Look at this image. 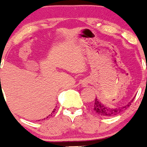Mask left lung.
Instances as JSON below:
<instances>
[{
  "mask_svg": "<svg viewBox=\"0 0 147 147\" xmlns=\"http://www.w3.org/2000/svg\"><path fill=\"white\" fill-rule=\"evenodd\" d=\"M133 100H134V98L131 101L129 102V103H127V105H124L122 107H120L119 108H109L105 106V105H103L102 103L100 102L98 99L96 97L94 102L93 110L94 111V112L96 114H98L102 116H105V117L116 116V115L121 113L122 111L126 110L127 108H129L131 105V103L133 102Z\"/></svg>",
  "mask_w": 147,
  "mask_h": 147,
  "instance_id": "left-lung-1",
  "label": "left lung"
}]
</instances>
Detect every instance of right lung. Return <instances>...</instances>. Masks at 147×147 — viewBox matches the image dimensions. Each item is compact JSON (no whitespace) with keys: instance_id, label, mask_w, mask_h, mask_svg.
Masks as SVG:
<instances>
[{"instance_id":"obj_1","label":"right lung","mask_w":147,"mask_h":147,"mask_svg":"<svg viewBox=\"0 0 147 147\" xmlns=\"http://www.w3.org/2000/svg\"><path fill=\"white\" fill-rule=\"evenodd\" d=\"M54 111H55V110H53V111L52 113H53V112H54ZM50 116H51V114H50ZM51 116H52V115H51ZM47 118H48V117H47Z\"/></svg>"}]
</instances>
